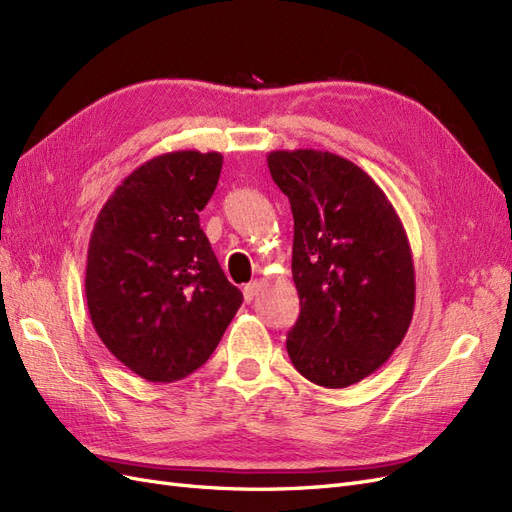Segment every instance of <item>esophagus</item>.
Masks as SVG:
<instances>
[{
  "label": "esophagus",
  "instance_id": "1",
  "mask_svg": "<svg viewBox=\"0 0 512 512\" xmlns=\"http://www.w3.org/2000/svg\"><path fill=\"white\" fill-rule=\"evenodd\" d=\"M258 290H260V284L258 282H250V284H245V288H243V297H245V303H252L254 301V297L258 294Z\"/></svg>",
  "mask_w": 512,
  "mask_h": 512
}]
</instances>
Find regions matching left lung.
<instances>
[{
    "mask_svg": "<svg viewBox=\"0 0 512 512\" xmlns=\"http://www.w3.org/2000/svg\"><path fill=\"white\" fill-rule=\"evenodd\" d=\"M271 177L294 218L299 320L286 350L303 378L346 389L382 367L414 312L404 224L363 168L329 151H271Z\"/></svg>",
    "mask_w": 512,
    "mask_h": 512,
    "instance_id": "1",
    "label": "left lung"
}]
</instances>
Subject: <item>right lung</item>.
<instances>
[{
    "mask_svg": "<svg viewBox=\"0 0 512 512\" xmlns=\"http://www.w3.org/2000/svg\"><path fill=\"white\" fill-rule=\"evenodd\" d=\"M222 162L218 151H173L145 162L117 185L91 232V322L108 352L149 382L190 376L243 303L198 218Z\"/></svg>",
    "mask_w": 512,
    "mask_h": 512,
    "instance_id": "1",
    "label": "right lung"
}]
</instances>
